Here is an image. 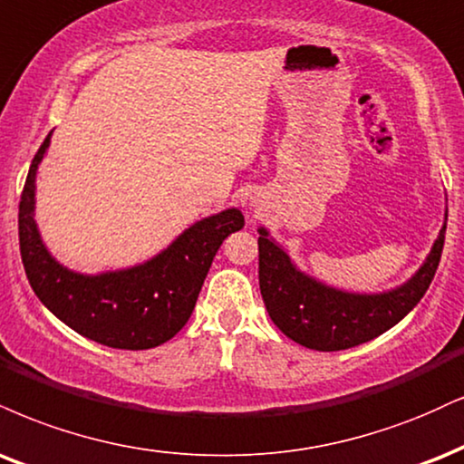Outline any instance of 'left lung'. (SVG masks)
<instances>
[{
    "instance_id": "1",
    "label": "left lung",
    "mask_w": 464,
    "mask_h": 464,
    "mask_svg": "<svg viewBox=\"0 0 464 464\" xmlns=\"http://www.w3.org/2000/svg\"><path fill=\"white\" fill-rule=\"evenodd\" d=\"M259 287L272 322L295 343L322 353L370 342L409 315L428 292L445 244V227L426 264L406 285L376 295H356L324 287L304 276L289 256L259 228Z\"/></svg>"
}]
</instances>
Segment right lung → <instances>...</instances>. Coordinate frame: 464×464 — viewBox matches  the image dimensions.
I'll use <instances>...</instances> for the list:
<instances>
[{"label":"right lung","instance_id":"right-lung-1","mask_svg":"<svg viewBox=\"0 0 464 464\" xmlns=\"http://www.w3.org/2000/svg\"><path fill=\"white\" fill-rule=\"evenodd\" d=\"M49 136L32 160L19 200V248L32 289L66 326L108 348L149 350L169 342L192 315L220 244L244 227L242 211L227 209L197 222L144 266L102 276L75 275L52 259L32 216L34 177Z\"/></svg>","mask_w":464,"mask_h":464}]
</instances>
